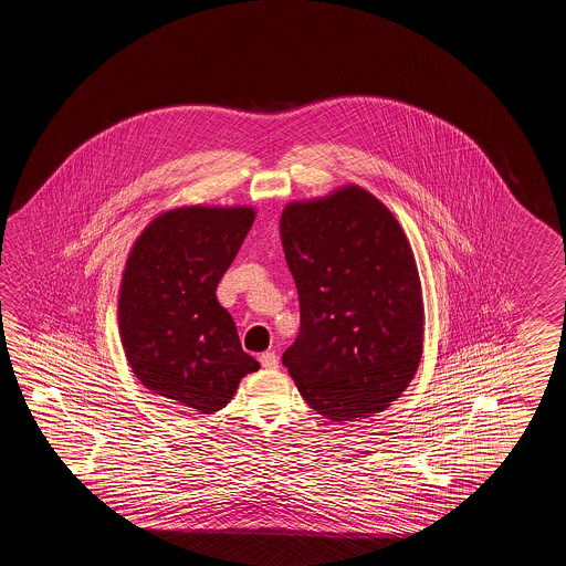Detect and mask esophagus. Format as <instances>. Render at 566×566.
Returning <instances> with one entry per match:
<instances>
[{"mask_svg":"<svg viewBox=\"0 0 566 566\" xmlns=\"http://www.w3.org/2000/svg\"><path fill=\"white\" fill-rule=\"evenodd\" d=\"M259 361H261V366L266 368V370H275V368H279V358L275 352H265V354H261V356H259Z\"/></svg>","mask_w":566,"mask_h":566,"instance_id":"1","label":"esophagus"}]
</instances>
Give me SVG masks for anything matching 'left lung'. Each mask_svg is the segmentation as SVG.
<instances>
[{
  "mask_svg": "<svg viewBox=\"0 0 566 566\" xmlns=\"http://www.w3.org/2000/svg\"><path fill=\"white\" fill-rule=\"evenodd\" d=\"M281 242L300 293V336L283 354L305 402L334 422L397 400L422 354L421 279L397 218L360 186L289 202Z\"/></svg>",
  "mask_w": 566,
  "mask_h": 566,
  "instance_id": "1",
  "label": "left lung"
}]
</instances>
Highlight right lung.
<instances>
[{
  "label": "right lung",
  "mask_w": 566,
  "mask_h": 566,
  "mask_svg": "<svg viewBox=\"0 0 566 566\" xmlns=\"http://www.w3.org/2000/svg\"><path fill=\"white\" fill-rule=\"evenodd\" d=\"M251 206H181L154 218L120 279L119 334L142 385L181 407L224 409L259 361L217 287L253 227Z\"/></svg>",
  "instance_id": "1"
}]
</instances>
